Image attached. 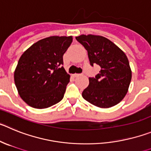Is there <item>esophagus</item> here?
Instances as JSON below:
<instances>
[{"label": "esophagus", "mask_w": 151, "mask_h": 151, "mask_svg": "<svg viewBox=\"0 0 151 151\" xmlns=\"http://www.w3.org/2000/svg\"><path fill=\"white\" fill-rule=\"evenodd\" d=\"M81 74H74V77H79V76H81Z\"/></svg>", "instance_id": "obj_1"}]
</instances>
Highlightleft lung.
Returning a JSON list of instances; mask_svg holds the SVG:
<instances>
[{
    "label": "left lung",
    "instance_id": "8db88e82",
    "mask_svg": "<svg viewBox=\"0 0 151 151\" xmlns=\"http://www.w3.org/2000/svg\"><path fill=\"white\" fill-rule=\"evenodd\" d=\"M76 39L87 50L91 65L97 64L101 67L96 77L89 78V84L83 91V98L101 108L117 104L126 96L132 79L126 54L104 37L81 35Z\"/></svg>",
    "mask_w": 151,
    "mask_h": 151
}]
</instances>
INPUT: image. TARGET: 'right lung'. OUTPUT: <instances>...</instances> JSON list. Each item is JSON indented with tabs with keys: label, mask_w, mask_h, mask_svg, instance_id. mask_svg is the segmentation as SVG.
<instances>
[{
	"label": "right lung",
	"mask_w": 151,
	"mask_h": 151,
	"mask_svg": "<svg viewBox=\"0 0 151 151\" xmlns=\"http://www.w3.org/2000/svg\"><path fill=\"white\" fill-rule=\"evenodd\" d=\"M72 36H51L38 40L23 52L14 71V82L21 99L28 105L43 109L63 99L70 81L63 65V55Z\"/></svg>",
	"instance_id": "1"
}]
</instances>
